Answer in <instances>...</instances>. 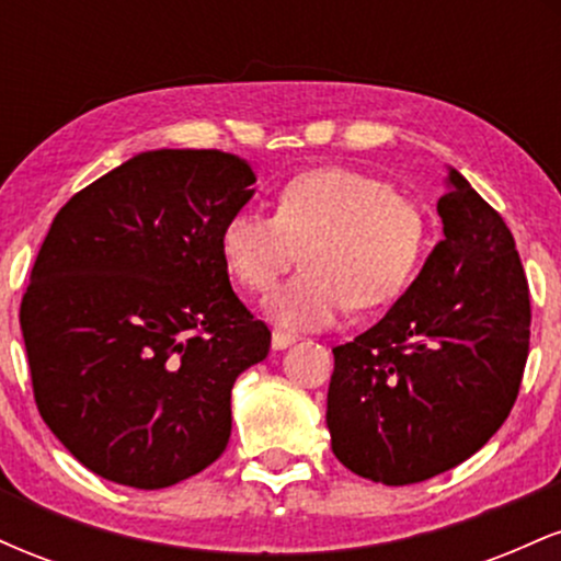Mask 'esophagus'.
I'll use <instances>...</instances> for the list:
<instances>
[{
    "mask_svg": "<svg viewBox=\"0 0 561 561\" xmlns=\"http://www.w3.org/2000/svg\"><path fill=\"white\" fill-rule=\"evenodd\" d=\"M295 340H298V334L276 330V332L272 334V347H274V351H285V347H289V345H293V343H295Z\"/></svg>",
    "mask_w": 561,
    "mask_h": 561,
    "instance_id": "1",
    "label": "esophagus"
}]
</instances>
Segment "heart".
Segmentation results:
<instances>
[{
  "instance_id": "heart-1",
  "label": "heart",
  "mask_w": 561,
  "mask_h": 561,
  "mask_svg": "<svg viewBox=\"0 0 561 561\" xmlns=\"http://www.w3.org/2000/svg\"><path fill=\"white\" fill-rule=\"evenodd\" d=\"M300 250L306 268L263 308L289 330L327 327L347 302L366 311L403 295L422 261V210L382 179L330 165L285 182L274 216L240 210L224 224V261L253 293L272 289Z\"/></svg>"
}]
</instances>
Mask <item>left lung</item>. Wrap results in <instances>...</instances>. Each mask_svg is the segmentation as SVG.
<instances>
[{
	"label": "left lung",
	"mask_w": 561,
	"mask_h": 561,
	"mask_svg": "<svg viewBox=\"0 0 561 561\" xmlns=\"http://www.w3.org/2000/svg\"><path fill=\"white\" fill-rule=\"evenodd\" d=\"M443 240L371 330L332 347V450L351 472L411 485L478 454L517 401L530 293L514 237L456 169Z\"/></svg>",
	"instance_id": "1"
}]
</instances>
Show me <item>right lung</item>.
I'll return each mask as SVG.
<instances>
[{"instance_id": "add662e5", "label": "right lung", "mask_w": 561, "mask_h": 561, "mask_svg": "<svg viewBox=\"0 0 561 561\" xmlns=\"http://www.w3.org/2000/svg\"><path fill=\"white\" fill-rule=\"evenodd\" d=\"M253 184L229 152L150 150L55 216L21 302L23 343L38 414L100 478L158 491L227 448L231 388L272 347L221 253Z\"/></svg>"}]
</instances>
